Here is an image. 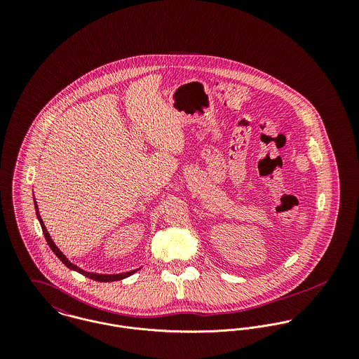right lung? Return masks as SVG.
<instances>
[{"label": "right lung", "mask_w": 359, "mask_h": 359, "mask_svg": "<svg viewBox=\"0 0 359 359\" xmlns=\"http://www.w3.org/2000/svg\"><path fill=\"white\" fill-rule=\"evenodd\" d=\"M34 207H36V214H37V218H39V221H40V225H41V228H43V233H44V236H46V241H47V243L50 245V248H51L52 252L56 255V257L69 268V269H73V271H76V272H79V273H81V275H84V276H87V278H90V279H93V280H97V282H114V280H121V279H124V278H128L130 275H133V273H135L138 269H134V271H128V272H124V273H114V275H103V273H95V272H87V271H84V269H81V268H79L77 265H74L73 262H70L66 256L57 249V246L53 243V241L51 239V236H50V233H48V231H47V228H46V225H44V222H43V219H41V215H40V212H39V205H37V202H36V199H34Z\"/></svg>", "instance_id": "add662e5"}]
</instances>
